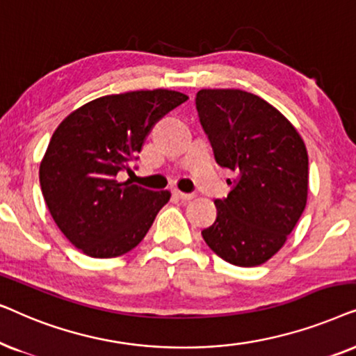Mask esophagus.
I'll use <instances>...</instances> for the list:
<instances>
[{
    "instance_id": "34e87169",
    "label": "esophagus",
    "mask_w": 356,
    "mask_h": 356,
    "mask_svg": "<svg viewBox=\"0 0 356 356\" xmlns=\"http://www.w3.org/2000/svg\"><path fill=\"white\" fill-rule=\"evenodd\" d=\"M174 197H177V198H181V200H192L193 197V193H186V192H181V191H174Z\"/></svg>"
}]
</instances>
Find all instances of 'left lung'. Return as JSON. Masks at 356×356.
Returning <instances> with one entry per match:
<instances>
[{"instance_id":"obj_1","label":"left lung","mask_w":356,"mask_h":356,"mask_svg":"<svg viewBox=\"0 0 356 356\" xmlns=\"http://www.w3.org/2000/svg\"><path fill=\"white\" fill-rule=\"evenodd\" d=\"M195 102L216 163L238 172L229 195L215 200L216 220L202 231L203 239L233 265L265 264L305 211V141L280 111L255 94L202 89Z\"/></svg>"}]
</instances>
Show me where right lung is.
<instances>
[{
  "instance_id": "1",
  "label": "right lung",
  "mask_w": 356,
  "mask_h": 356,
  "mask_svg": "<svg viewBox=\"0 0 356 356\" xmlns=\"http://www.w3.org/2000/svg\"><path fill=\"white\" fill-rule=\"evenodd\" d=\"M188 96L169 89L111 94L84 104L60 123L40 161L42 195L56 226L83 254L112 259L130 252L169 202L117 174L165 113Z\"/></svg>"
}]
</instances>
